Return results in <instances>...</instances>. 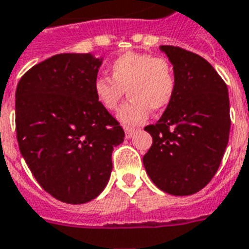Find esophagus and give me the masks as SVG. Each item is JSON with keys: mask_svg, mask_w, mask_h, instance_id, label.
Listing matches in <instances>:
<instances>
[{"mask_svg": "<svg viewBox=\"0 0 249 249\" xmlns=\"http://www.w3.org/2000/svg\"><path fill=\"white\" fill-rule=\"evenodd\" d=\"M134 133H136V129H134V128H126V129H125V137H126V139H132Z\"/></svg>", "mask_w": 249, "mask_h": 249, "instance_id": "obj_1", "label": "esophagus"}]
</instances>
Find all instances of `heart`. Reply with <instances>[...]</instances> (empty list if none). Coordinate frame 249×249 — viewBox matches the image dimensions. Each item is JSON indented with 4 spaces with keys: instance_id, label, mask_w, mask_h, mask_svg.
<instances>
[{
    "instance_id": "obj_1",
    "label": "heart",
    "mask_w": 249,
    "mask_h": 249,
    "mask_svg": "<svg viewBox=\"0 0 249 249\" xmlns=\"http://www.w3.org/2000/svg\"><path fill=\"white\" fill-rule=\"evenodd\" d=\"M109 71L110 78H95L92 91L101 108L115 110L126 89L130 99L117 113L120 123L126 126L142 123L150 110L165 109L176 93V73L162 56L128 51L110 63Z\"/></svg>"
}]
</instances>
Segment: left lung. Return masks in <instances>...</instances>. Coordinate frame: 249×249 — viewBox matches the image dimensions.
Returning <instances> with one entry per match:
<instances>
[{
	"label": "left lung",
	"instance_id": "left-lung-1",
	"mask_svg": "<svg viewBox=\"0 0 249 249\" xmlns=\"http://www.w3.org/2000/svg\"><path fill=\"white\" fill-rule=\"evenodd\" d=\"M160 50L173 64L177 87L161 119L145 126L153 143L142 162L158 189L191 195L213 179L222 162L231 128L228 89L199 55L176 46Z\"/></svg>",
	"mask_w": 249,
	"mask_h": 249
}]
</instances>
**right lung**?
<instances>
[{
  "mask_svg": "<svg viewBox=\"0 0 249 249\" xmlns=\"http://www.w3.org/2000/svg\"><path fill=\"white\" fill-rule=\"evenodd\" d=\"M101 62L92 54L54 55L17 86L22 157L42 189L64 203H87L104 190L113 148L124 141L119 121L92 91Z\"/></svg>",
  "mask_w": 249,
  "mask_h": 249,
  "instance_id": "add662e5",
  "label": "right lung"
}]
</instances>
